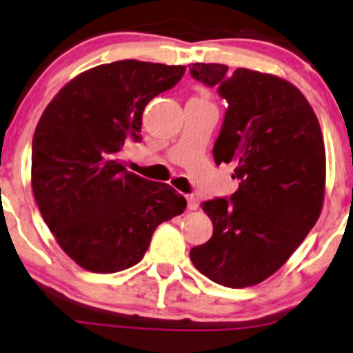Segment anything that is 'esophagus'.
Wrapping results in <instances>:
<instances>
[{"label":"esophagus","mask_w":353,"mask_h":353,"mask_svg":"<svg viewBox=\"0 0 353 353\" xmlns=\"http://www.w3.org/2000/svg\"><path fill=\"white\" fill-rule=\"evenodd\" d=\"M186 201H188V210L190 211L198 210V198L194 196V194H188V196H186Z\"/></svg>","instance_id":"1"}]
</instances>
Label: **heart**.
<instances>
[{"label":"heart","instance_id":"b5f03b06","mask_svg":"<svg viewBox=\"0 0 353 353\" xmlns=\"http://www.w3.org/2000/svg\"><path fill=\"white\" fill-rule=\"evenodd\" d=\"M194 99H198V101H206V98H204V94L203 97H199V98H194ZM208 103V101H206Z\"/></svg>","mask_w":353,"mask_h":353}]
</instances>
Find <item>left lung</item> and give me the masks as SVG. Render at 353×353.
Returning a JSON list of instances; mask_svg holds the SVG:
<instances>
[{
	"mask_svg": "<svg viewBox=\"0 0 353 353\" xmlns=\"http://www.w3.org/2000/svg\"><path fill=\"white\" fill-rule=\"evenodd\" d=\"M191 77L228 101L212 155L232 163L239 188L201 203L212 237L190 250L203 275L229 288L256 285L301 245L323 210L325 149L319 121L296 86L228 65L193 63Z\"/></svg>",
	"mask_w": 353,
	"mask_h": 353,
	"instance_id": "obj_1",
	"label": "left lung"
}]
</instances>
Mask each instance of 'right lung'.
I'll return each instance as SVG.
<instances>
[{
  "mask_svg": "<svg viewBox=\"0 0 353 353\" xmlns=\"http://www.w3.org/2000/svg\"><path fill=\"white\" fill-rule=\"evenodd\" d=\"M186 67L121 60L73 78L46 108L32 137L39 211L73 262L114 273L142 260L157 225L185 211L170 185L128 172L121 152L141 142L142 112Z\"/></svg>",
  "mask_w": 353,
  "mask_h": 353,
  "instance_id": "obj_1",
  "label": "right lung"
}]
</instances>
